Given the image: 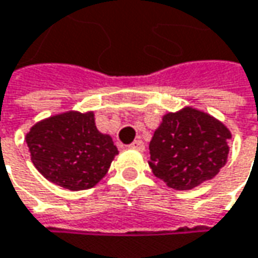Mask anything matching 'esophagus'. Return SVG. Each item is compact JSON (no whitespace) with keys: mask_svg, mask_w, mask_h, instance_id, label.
Instances as JSON below:
<instances>
[{"mask_svg":"<svg viewBox=\"0 0 258 258\" xmlns=\"http://www.w3.org/2000/svg\"><path fill=\"white\" fill-rule=\"evenodd\" d=\"M130 147L131 149H136V150H140V152H143L144 150V143L142 140H136L134 143L130 144Z\"/></svg>","mask_w":258,"mask_h":258,"instance_id":"obj_1","label":"esophagus"}]
</instances>
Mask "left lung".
<instances>
[{
    "label": "left lung",
    "mask_w": 258,
    "mask_h": 258,
    "mask_svg": "<svg viewBox=\"0 0 258 258\" xmlns=\"http://www.w3.org/2000/svg\"><path fill=\"white\" fill-rule=\"evenodd\" d=\"M229 128L205 111L184 106L162 116L149 144V166L174 189H192L228 162Z\"/></svg>",
    "instance_id": "1"
}]
</instances>
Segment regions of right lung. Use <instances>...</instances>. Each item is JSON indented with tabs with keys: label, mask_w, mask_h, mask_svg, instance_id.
<instances>
[{
	"label": "right lung",
	"mask_w": 258,
	"mask_h": 258,
	"mask_svg": "<svg viewBox=\"0 0 258 258\" xmlns=\"http://www.w3.org/2000/svg\"><path fill=\"white\" fill-rule=\"evenodd\" d=\"M35 168L49 182L71 191L95 187L118 149L96 128L95 112L67 111L40 119L26 134Z\"/></svg>",
	"instance_id": "right-lung-1"
}]
</instances>
